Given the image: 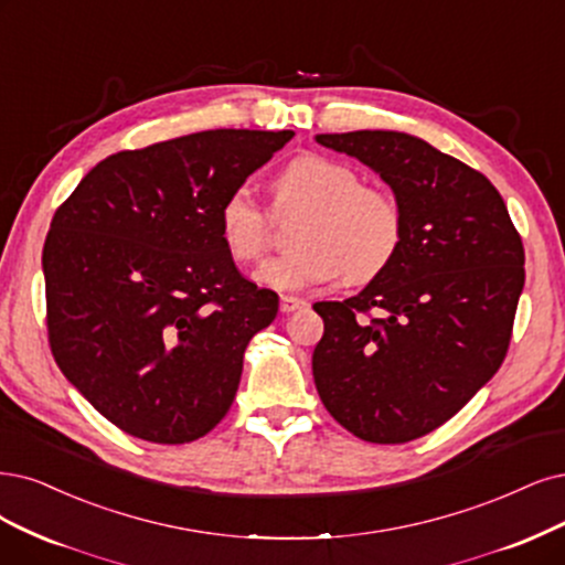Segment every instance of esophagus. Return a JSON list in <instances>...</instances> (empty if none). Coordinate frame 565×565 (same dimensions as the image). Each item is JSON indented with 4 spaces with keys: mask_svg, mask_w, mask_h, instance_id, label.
<instances>
[{
    "mask_svg": "<svg viewBox=\"0 0 565 565\" xmlns=\"http://www.w3.org/2000/svg\"><path fill=\"white\" fill-rule=\"evenodd\" d=\"M305 307H307V300H302V298H294V296H284V298H281V305H279L281 315H294V311L305 309Z\"/></svg>",
    "mask_w": 565,
    "mask_h": 565,
    "instance_id": "obj_1",
    "label": "esophagus"
}]
</instances>
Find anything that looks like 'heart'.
Listing matches in <instances>:
<instances>
[{"label":"heart","mask_w":565,"mask_h":565,"mask_svg":"<svg viewBox=\"0 0 565 565\" xmlns=\"http://www.w3.org/2000/svg\"><path fill=\"white\" fill-rule=\"evenodd\" d=\"M271 214L305 212L294 230L296 250L265 263L256 279L277 290H305L344 279L365 284L391 267L405 242V212L393 193L361 183L356 170L321 153L290 160L271 181ZM223 246L239 265L258 263L271 244V218L235 188L218 212Z\"/></svg>","instance_id":"1"}]
</instances>
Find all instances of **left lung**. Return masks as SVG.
<instances>
[{"mask_svg":"<svg viewBox=\"0 0 565 565\" xmlns=\"http://www.w3.org/2000/svg\"><path fill=\"white\" fill-rule=\"evenodd\" d=\"M393 188L398 258L359 296L317 302L321 403L365 443L403 445L461 409L503 365L524 288V244L493 183L405 132L317 135Z\"/></svg>","mask_w":565,"mask_h":565,"instance_id":"1","label":"left lung"}]
</instances>
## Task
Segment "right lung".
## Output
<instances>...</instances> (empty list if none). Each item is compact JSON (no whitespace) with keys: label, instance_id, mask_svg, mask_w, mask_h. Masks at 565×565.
I'll return each mask as SVG.
<instances>
[{"label":"right lung","instance_id":"obj_1","mask_svg":"<svg viewBox=\"0 0 565 565\" xmlns=\"http://www.w3.org/2000/svg\"><path fill=\"white\" fill-rule=\"evenodd\" d=\"M290 137L206 130L120 151L57 206L41 256L51 353L122 433L193 443L233 405L279 298L242 277L218 212Z\"/></svg>","mask_w":565,"mask_h":565}]
</instances>
